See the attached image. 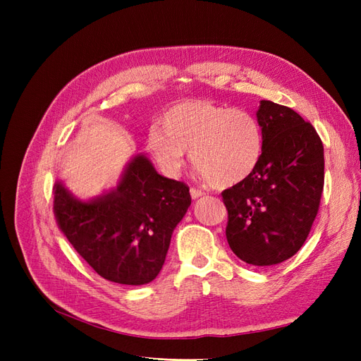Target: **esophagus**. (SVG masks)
<instances>
[{
	"label": "esophagus",
	"mask_w": 361,
	"mask_h": 361,
	"mask_svg": "<svg viewBox=\"0 0 361 361\" xmlns=\"http://www.w3.org/2000/svg\"><path fill=\"white\" fill-rule=\"evenodd\" d=\"M190 192H191V197H192L194 200L199 199V197H203V195L206 194V192H203L202 190H197V188H191Z\"/></svg>",
	"instance_id": "1"
}]
</instances>
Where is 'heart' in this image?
<instances>
[{
	"label": "heart",
	"instance_id": "obj_1",
	"mask_svg": "<svg viewBox=\"0 0 361 361\" xmlns=\"http://www.w3.org/2000/svg\"><path fill=\"white\" fill-rule=\"evenodd\" d=\"M150 154L170 173H178L190 150L194 169L216 187L245 180L264 154V130L256 116L212 101L195 99L171 106L159 129L147 137Z\"/></svg>",
	"mask_w": 361,
	"mask_h": 361
}]
</instances>
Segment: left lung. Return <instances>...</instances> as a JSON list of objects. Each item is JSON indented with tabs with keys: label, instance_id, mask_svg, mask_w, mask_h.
Returning <instances> with one entry per match:
<instances>
[{
	"label": "left lung",
	"instance_id": "8db88e82",
	"mask_svg": "<svg viewBox=\"0 0 361 361\" xmlns=\"http://www.w3.org/2000/svg\"><path fill=\"white\" fill-rule=\"evenodd\" d=\"M264 154L250 176L221 192L226 238L255 267L277 265L307 239L324 190V146L312 123L289 106L260 101Z\"/></svg>",
	"mask_w": 361,
	"mask_h": 361
}]
</instances>
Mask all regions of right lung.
Masks as SVG:
<instances>
[{
  "label": "right lung",
  "instance_id": "obj_1",
  "mask_svg": "<svg viewBox=\"0 0 361 361\" xmlns=\"http://www.w3.org/2000/svg\"><path fill=\"white\" fill-rule=\"evenodd\" d=\"M190 204L188 185L161 176L145 155L130 159L116 188L92 200L54 185L60 231L97 274L120 285H146L159 274Z\"/></svg>",
  "mask_w": 361,
  "mask_h": 361
}]
</instances>
